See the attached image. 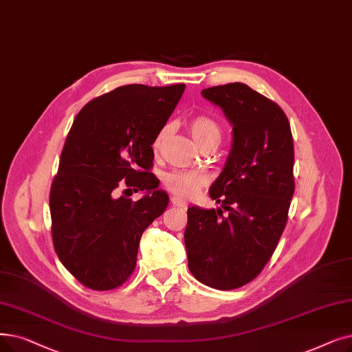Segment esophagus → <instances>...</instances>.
Listing matches in <instances>:
<instances>
[{
  "label": "esophagus",
  "instance_id": "1",
  "mask_svg": "<svg viewBox=\"0 0 352 352\" xmlns=\"http://www.w3.org/2000/svg\"><path fill=\"white\" fill-rule=\"evenodd\" d=\"M171 204H173V207H178V208H187V204L182 201V200H179L178 197H171Z\"/></svg>",
  "mask_w": 352,
  "mask_h": 352
}]
</instances>
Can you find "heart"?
Instances as JSON below:
<instances>
[{
	"label": "heart",
	"mask_w": 352,
	"mask_h": 352,
	"mask_svg": "<svg viewBox=\"0 0 352 352\" xmlns=\"http://www.w3.org/2000/svg\"><path fill=\"white\" fill-rule=\"evenodd\" d=\"M190 129L194 140L200 146L208 142H217V144L220 142V138H221L220 126L217 125V122L211 119L210 116H206V115L192 116L190 120ZM170 132H171V125H164L158 131L154 142H152V148H154L155 152H158L162 148ZM162 184L168 192L174 194L178 198H192L204 187L206 179L201 174L198 173L173 171L164 175Z\"/></svg>",
	"instance_id": "1"
}]
</instances>
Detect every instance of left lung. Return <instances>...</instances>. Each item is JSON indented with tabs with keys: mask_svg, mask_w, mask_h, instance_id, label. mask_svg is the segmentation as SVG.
<instances>
[{
	"mask_svg": "<svg viewBox=\"0 0 352 352\" xmlns=\"http://www.w3.org/2000/svg\"><path fill=\"white\" fill-rule=\"evenodd\" d=\"M233 125L224 170L210 188L217 210L190 207L184 233L188 269L210 287L252 282L276 249L295 192L294 138L278 103L244 83L204 89Z\"/></svg>",
	"mask_w": 352,
	"mask_h": 352,
	"instance_id": "8db88e82",
	"label": "left lung"
}]
</instances>
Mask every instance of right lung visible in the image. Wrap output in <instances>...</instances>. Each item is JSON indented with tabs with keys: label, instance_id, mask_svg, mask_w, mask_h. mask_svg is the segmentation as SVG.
<instances>
[{
	"label": "right lung",
	"instance_id": "obj_1",
	"mask_svg": "<svg viewBox=\"0 0 352 352\" xmlns=\"http://www.w3.org/2000/svg\"><path fill=\"white\" fill-rule=\"evenodd\" d=\"M184 89L116 87L85 104L69 131L50 190L52 239L60 262L91 290L129 279L142 233L168 206L151 173L152 142ZM119 189L147 194L132 202Z\"/></svg>",
	"mask_w": 352,
	"mask_h": 352
}]
</instances>
